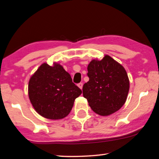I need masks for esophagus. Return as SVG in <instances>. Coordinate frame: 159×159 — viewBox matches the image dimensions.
<instances>
[{"label": "esophagus", "instance_id": "obj_1", "mask_svg": "<svg viewBox=\"0 0 159 159\" xmlns=\"http://www.w3.org/2000/svg\"><path fill=\"white\" fill-rule=\"evenodd\" d=\"M77 86H78V87L80 89H82V87H83V84L82 83H79L78 84H77Z\"/></svg>", "mask_w": 159, "mask_h": 159}]
</instances>
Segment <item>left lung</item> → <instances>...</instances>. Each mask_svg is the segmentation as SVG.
Masks as SVG:
<instances>
[{
  "label": "left lung",
  "instance_id": "8db88e82",
  "mask_svg": "<svg viewBox=\"0 0 159 159\" xmlns=\"http://www.w3.org/2000/svg\"><path fill=\"white\" fill-rule=\"evenodd\" d=\"M89 80L83 86V96L97 114L107 116L118 111L126 102L129 80L121 64L109 55L93 59L88 66Z\"/></svg>",
  "mask_w": 159,
  "mask_h": 159
}]
</instances>
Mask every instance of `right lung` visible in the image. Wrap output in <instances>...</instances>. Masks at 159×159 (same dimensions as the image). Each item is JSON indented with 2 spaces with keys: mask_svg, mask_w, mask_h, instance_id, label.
Instances as JSON below:
<instances>
[{
  "mask_svg": "<svg viewBox=\"0 0 159 159\" xmlns=\"http://www.w3.org/2000/svg\"><path fill=\"white\" fill-rule=\"evenodd\" d=\"M81 94L82 91L73 82L70 74L56 62L52 66L43 63L29 81L30 102L39 114L48 119L67 116Z\"/></svg>",
  "mask_w": 159,
  "mask_h": 159,
  "instance_id": "1",
  "label": "right lung"
}]
</instances>
